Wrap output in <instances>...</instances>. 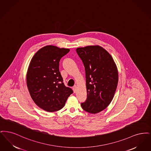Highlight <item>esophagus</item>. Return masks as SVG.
<instances>
[{
    "instance_id": "esophagus-1",
    "label": "esophagus",
    "mask_w": 151,
    "mask_h": 151,
    "mask_svg": "<svg viewBox=\"0 0 151 151\" xmlns=\"http://www.w3.org/2000/svg\"><path fill=\"white\" fill-rule=\"evenodd\" d=\"M77 87L76 85H74L73 87V90L74 93H76V91H77Z\"/></svg>"
}]
</instances>
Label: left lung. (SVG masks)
<instances>
[{
	"label": "left lung",
	"mask_w": 151,
	"mask_h": 151,
	"mask_svg": "<svg viewBox=\"0 0 151 151\" xmlns=\"http://www.w3.org/2000/svg\"><path fill=\"white\" fill-rule=\"evenodd\" d=\"M85 66L87 99L82 108L98 113L111 103L118 85V71L111 55L101 47L86 46L76 49Z\"/></svg>",
	"instance_id": "obj_1"
}]
</instances>
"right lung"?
<instances>
[{"label":"right lung","mask_w":151,"mask_h":151,"mask_svg":"<svg viewBox=\"0 0 151 151\" xmlns=\"http://www.w3.org/2000/svg\"><path fill=\"white\" fill-rule=\"evenodd\" d=\"M69 49L47 46L34 55L29 66L26 83L34 103L41 109L58 111L65 104L72 89L66 87L59 71V62Z\"/></svg>","instance_id":"obj_1"}]
</instances>
